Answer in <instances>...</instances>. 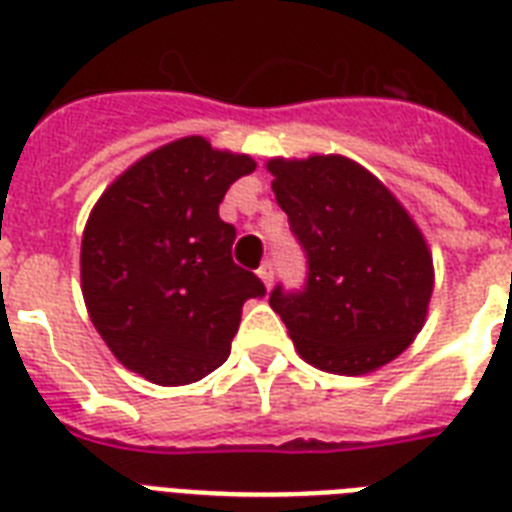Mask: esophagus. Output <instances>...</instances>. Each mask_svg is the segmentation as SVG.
<instances>
[{
    "label": "esophagus",
    "mask_w": 512,
    "mask_h": 512,
    "mask_svg": "<svg viewBox=\"0 0 512 512\" xmlns=\"http://www.w3.org/2000/svg\"><path fill=\"white\" fill-rule=\"evenodd\" d=\"M257 276H260V281H263V284H265V289L273 287V265L271 263L260 265V271H257Z\"/></svg>",
    "instance_id": "34e87169"
}]
</instances>
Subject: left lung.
Masks as SVG:
<instances>
[{"instance_id": "obj_1", "label": "left lung", "mask_w": 512, "mask_h": 512, "mask_svg": "<svg viewBox=\"0 0 512 512\" xmlns=\"http://www.w3.org/2000/svg\"><path fill=\"white\" fill-rule=\"evenodd\" d=\"M273 193L308 252L300 295L273 289L303 361L358 377L398 358L428 319L436 284L420 225L380 177L342 154L265 162Z\"/></svg>"}]
</instances>
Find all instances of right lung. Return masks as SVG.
Wrapping results in <instances>:
<instances>
[{"mask_svg": "<svg viewBox=\"0 0 512 512\" xmlns=\"http://www.w3.org/2000/svg\"><path fill=\"white\" fill-rule=\"evenodd\" d=\"M252 156L188 135L130 164L95 201L82 233L79 276L92 327L116 361L177 388L215 372L255 273L233 263L236 228L217 207Z\"/></svg>", "mask_w": 512, "mask_h": 512, "instance_id": "add662e5", "label": "right lung"}]
</instances>
